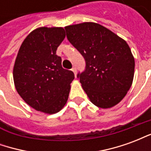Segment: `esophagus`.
<instances>
[{
    "label": "esophagus",
    "mask_w": 151,
    "mask_h": 151,
    "mask_svg": "<svg viewBox=\"0 0 151 151\" xmlns=\"http://www.w3.org/2000/svg\"><path fill=\"white\" fill-rule=\"evenodd\" d=\"M71 70H72L73 72L74 73V74H75V75H76V73H77V69H76V67H74V66H73Z\"/></svg>",
    "instance_id": "34e87169"
}]
</instances>
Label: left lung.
I'll list each match as a JSON object with an SVG mask.
<instances>
[{
	"mask_svg": "<svg viewBox=\"0 0 151 151\" xmlns=\"http://www.w3.org/2000/svg\"><path fill=\"white\" fill-rule=\"evenodd\" d=\"M66 36L81 53L86 69L78 78L95 106L110 108L119 104L133 83L135 61L125 40L95 22L65 27Z\"/></svg>",
	"mask_w": 151,
	"mask_h": 151,
	"instance_id": "8db88e82",
	"label": "left lung"
}]
</instances>
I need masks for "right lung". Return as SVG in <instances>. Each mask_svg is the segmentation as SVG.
<instances>
[{
  "label": "right lung",
  "mask_w": 151,
  "mask_h": 151,
  "mask_svg": "<svg viewBox=\"0 0 151 151\" xmlns=\"http://www.w3.org/2000/svg\"><path fill=\"white\" fill-rule=\"evenodd\" d=\"M65 38L62 27H39L22 43L14 66V82L18 95L36 111H60L69 98L72 71L61 65L56 49Z\"/></svg>",
  "instance_id": "right-lung-1"
}]
</instances>
